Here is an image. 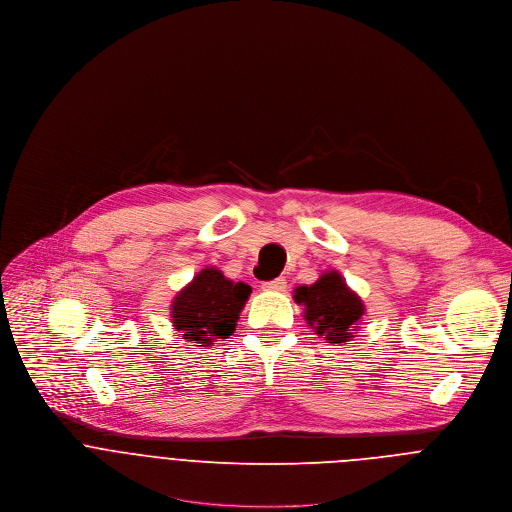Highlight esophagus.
Returning <instances> with one entry per match:
<instances>
[{
    "label": "esophagus",
    "instance_id": "1",
    "mask_svg": "<svg viewBox=\"0 0 512 512\" xmlns=\"http://www.w3.org/2000/svg\"><path fill=\"white\" fill-rule=\"evenodd\" d=\"M262 288H264V290H274V292L284 290V288H286V278H284V276H278V278H274V280H266V282H262Z\"/></svg>",
    "mask_w": 512,
    "mask_h": 512
}]
</instances>
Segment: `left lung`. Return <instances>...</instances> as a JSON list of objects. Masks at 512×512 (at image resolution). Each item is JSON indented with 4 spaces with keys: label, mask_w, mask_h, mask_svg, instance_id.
<instances>
[{
    "label": "left lung",
    "mask_w": 512,
    "mask_h": 512,
    "mask_svg": "<svg viewBox=\"0 0 512 512\" xmlns=\"http://www.w3.org/2000/svg\"><path fill=\"white\" fill-rule=\"evenodd\" d=\"M294 300L304 304V321L329 343H347L355 337L365 304L335 270L315 284L294 288Z\"/></svg>",
    "instance_id": "left-lung-1"
}]
</instances>
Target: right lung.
<instances>
[{
	"label": "right lung",
	"instance_id": "right-lung-1",
	"mask_svg": "<svg viewBox=\"0 0 512 512\" xmlns=\"http://www.w3.org/2000/svg\"><path fill=\"white\" fill-rule=\"evenodd\" d=\"M250 292L248 284L226 278L222 270L203 268L173 298V327L197 347H210L216 339H228L236 331Z\"/></svg>",
	"mask_w": 512,
	"mask_h": 512
}]
</instances>
